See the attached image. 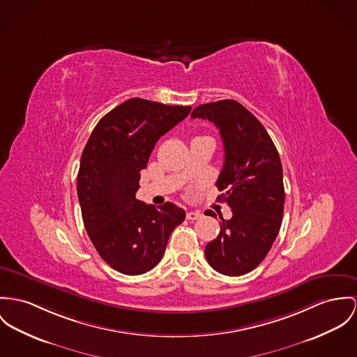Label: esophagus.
Here are the masks:
<instances>
[{
	"mask_svg": "<svg viewBox=\"0 0 357 357\" xmlns=\"http://www.w3.org/2000/svg\"><path fill=\"white\" fill-rule=\"evenodd\" d=\"M186 218H188V220H192V221H194V220L201 219V218H202V215H201L199 212H188Z\"/></svg>",
	"mask_w": 357,
	"mask_h": 357,
	"instance_id": "esophagus-1",
	"label": "esophagus"
}]
</instances>
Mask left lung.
I'll list each match as a JSON object with an SVG mask.
<instances>
[{
  "instance_id": "left-lung-1",
  "label": "left lung",
  "mask_w": 357,
  "mask_h": 357,
  "mask_svg": "<svg viewBox=\"0 0 357 357\" xmlns=\"http://www.w3.org/2000/svg\"><path fill=\"white\" fill-rule=\"evenodd\" d=\"M192 118L220 130L224 165L216 186L224 190L220 201L232 209L231 219L220 216L221 231L205 247L206 261L221 275H246L265 259L281 227L285 192L278 152L262 123L236 100L201 105Z\"/></svg>"
}]
</instances>
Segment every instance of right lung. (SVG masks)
<instances>
[{"label": "right lung", "instance_id": "1", "mask_svg": "<svg viewBox=\"0 0 357 357\" xmlns=\"http://www.w3.org/2000/svg\"><path fill=\"white\" fill-rule=\"evenodd\" d=\"M190 110L129 99L98 122L82 151L77 195L84 227L99 255L119 273L153 269L171 232L186 218L172 202L156 208L137 199L136 192L155 144Z\"/></svg>", "mask_w": 357, "mask_h": 357}]
</instances>
